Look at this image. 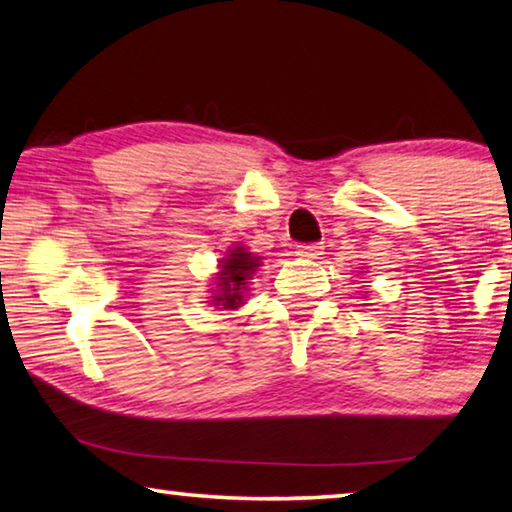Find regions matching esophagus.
Masks as SVG:
<instances>
[{"label": "esophagus", "mask_w": 512, "mask_h": 512, "mask_svg": "<svg viewBox=\"0 0 512 512\" xmlns=\"http://www.w3.org/2000/svg\"><path fill=\"white\" fill-rule=\"evenodd\" d=\"M322 250H324L322 243H301V246H296V257L315 259L317 255H322Z\"/></svg>", "instance_id": "34e87169"}]
</instances>
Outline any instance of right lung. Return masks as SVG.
<instances>
[{
  "label": "right lung",
  "instance_id": "add662e5",
  "mask_svg": "<svg viewBox=\"0 0 512 512\" xmlns=\"http://www.w3.org/2000/svg\"><path fill=\"white\" fill-rule=\"evenodd\" d=\"M255 266H259V259L246 253L243 248H236L234 253L225 259L223 266H220V289H223V296L218 301H223L225 308H239L241 299V289L246 285V280L250 276V271H255Z\"/></svg>",
  "mask_w": 512,
  "mask_h": 512
}]
</instances>
